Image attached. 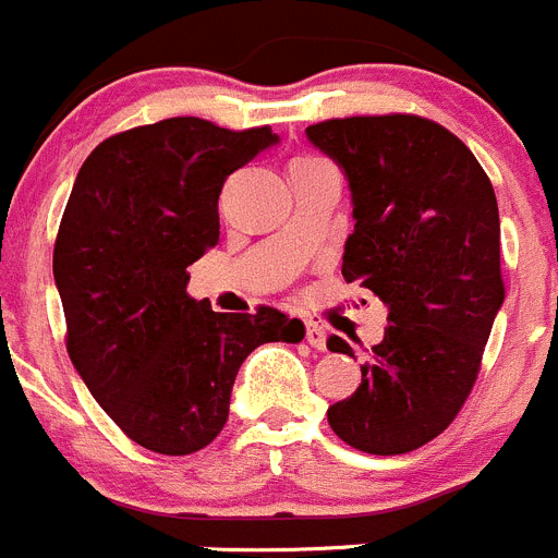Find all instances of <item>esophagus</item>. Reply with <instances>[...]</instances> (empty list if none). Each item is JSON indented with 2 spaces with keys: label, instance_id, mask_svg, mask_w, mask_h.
<instances>
[{
  "label": "esophagus",
  "instance_id": "esophagus-1",
  "mask_svg": "<svg viewBox=\"0 0 558 558\" xmlns=\"http://www.w3.org/2000/svg\"><path fill=\"white\" fill-rule=\"evenodd\" d=\"M306 342L315 350H326V328L317 323H306Z\"/></svg>",
  "mask_w": 558,
  "mask_h": 558
}]
</instances>
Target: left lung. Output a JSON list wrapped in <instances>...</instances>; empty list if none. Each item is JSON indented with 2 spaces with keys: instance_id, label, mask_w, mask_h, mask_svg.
<instances>
[{
  "instance_id": "1",
  "label": "left lung",
  "mask_w": 558,
  "mask_h": 558,
  "mask_svg": "<svg viewBox=\"0 0 558 558\" xmlns=\"http://www.w3.org/2000/svg\"><path fill=\"white\" fill-rule=\"evenodd\" d=\"M306 136L350 185L344 282L389 310L362 384L328 424L359 452H413L463 408L504 304L496 194L474 153L424 117H344ZM328 350L353 355L342 337Z\"/></svg>"
}]
</instances>
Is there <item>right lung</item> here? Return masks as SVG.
Returning a JSON list of instances; mask_svg holds the SVG:
<instances>
[{
	"instance_id": "1",
	"label": "right lung",
	"mask_w": 558,
	"mask_h": 558,
	"mask_svg": "<svg viewBox=\"0 0 558 558\" xmlns=\"http://www.w3.org/2000/svg\"><path fill=\"white\" fill-rule=\"evenodd\" d=\"M276 142L268 125L169 117L109 136L78 169L54 243L68 355L117 427L150 452L208 447L246 355L304 339V323L274 306L232 315L185 293V268L219 243L227 174Z\"/></svg>"
}]
</instances>
